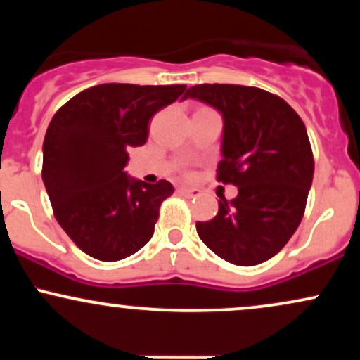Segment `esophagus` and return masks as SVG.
Masks as SVG:
<instances>
[{
  "mask_svg": "<svg viewBox=\"0 0 360 360\" xmlns=\"http://www.w3.org/2000/svg\"><path fill=\"white\" fill-rule=\"evenodd\" d=\"M179 193L183 194L184 198H196V196H200V189H194V188H179Z\"/></svg>",
  "mask_w": 360,
  "mask_h": 360,
  "instance_id": "esophagus-1",
  "label": "esophagus"
}]
</instances>
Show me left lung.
I'll return each mask as SVG.
<instances>
[{"instance_id": "1", "label": "left lung", "mask_w": 360, "mask_h": 360, "mask_svg": "<svg viewBox=\"0 0 360 360\" xmlns=\"http://www.w3.org/2000/svg\"><path fill=\"white\" fill-rule=\"evenodd\" d=\"M223 117L218 181L238 188L218 201L213 220L198 221L201 240L235 266L274 257L298 229L315 160L303 120L283 98L238 84H198L186 91Z\"/></svg>"}]
</instances>
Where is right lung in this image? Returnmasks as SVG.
<instances>
[{"label":"right lung","instance_id":"right-lung-1","mask_svg":"<svg viewBox=\"0 0 360 360\" xmlns=\"http://www.w3.org/2000/svg\"><path fill=\"white\" fill-rule=\"evenodd\" d=\"M184 91V84L93 86L51 120L44 139L45 189L59 225L91 257L122 260L154 235L160 205L174 188L166 179H131L123 167L130 147L147 142L150 118Z\"/></svg>","mask_w":360,"mask_h":360}]
</instances>
